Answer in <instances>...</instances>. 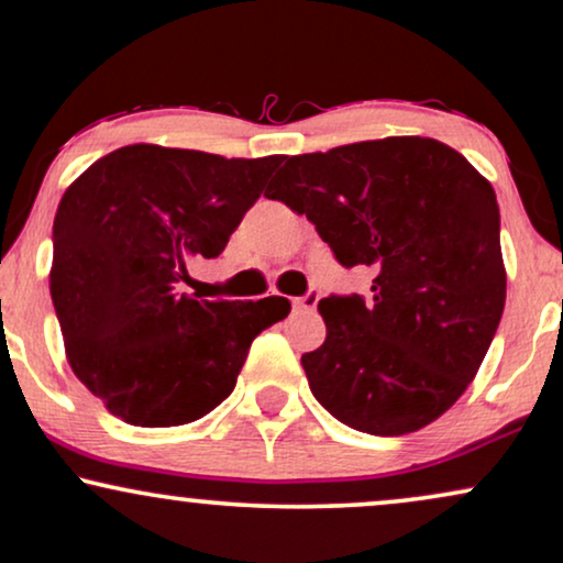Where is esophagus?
<instances>
[{
    "mask_svg": "<svg viewBox=\"0 0 563 563\" xmlns=\"http://www.w3.org/2000/svg\"><path fill=\"white\" fill-rule=\"evenodd\" d=\"M317 301H320V290H309V294L299 296V299H294V309L296 311H311L317 307Z\"/></svg>",
    "mask_w": 563,
    "mask_h": 563,
    "instance_id": "1",
    "label": "esophagus"
}]
</instances>
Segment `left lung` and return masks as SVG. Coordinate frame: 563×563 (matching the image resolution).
<instances>
[{
  "instance_id": "left-lung-1",
  "label": "left lung",
  "mask_w": 563,
  "mask_h": 563,
  "mask_svg": "<svg viewBox=\"0 0 563 563\" xmlns=\"http://www.w3.org/2000/svg\"><path fill=\"white\" fill-rule=\"evenodd\" d=\"M269 199L307 214L372 296L317 303L328 338L301 356L338 422L406 435L475 380L506 303L496 191L456 148L419 135L290 157Z\"/></svg>"
}]
</instances>
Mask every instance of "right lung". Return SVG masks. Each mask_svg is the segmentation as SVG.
Masks as SVG:
<instances>
[{
    "mask_svg": "<svg viewBox=\"0 0 563 563\" xmlns=\"http://www.w3.org/2000/svg\"><path fill=\"white\" fill-rule=\"evenodd\" d=\"M280 157L133 144L93 162L54 217L49 290L67 362L139 428L201 419L233 393L249 346L288 317L280 296L196 301L188 262L214 260Z\"/></svg>",
    "mask_w": 563,
    "mask_h": 563,
    "instance_id": "add662e5",
    "label": "right lung"
}]
</instances>
